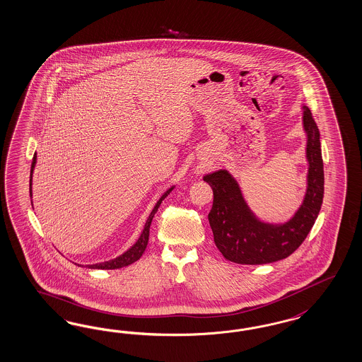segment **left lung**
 Here are the masks:
<instances>
[{
  "label": "left lung",
  "mask_w": 362,
  "mask_h": 362,
  "mask_svg": "<svg viewBox=\"0 0 362 362\" xmlns=\"http://www.w3.org/2000/svg\"><path fill=\"white\" fill-rule=\"evenodd\" d=\"M306 134V192L289 220L269 222L247 205L238 181L226 169L204 175L213 189L210 228L214 244L226 259L243 265H262L284 259L301 245L318 217L324 199V163L320 132L310 109L303 105Z\"/></svg>",
  "instance_id": "8db88e82"
}]
</instances>
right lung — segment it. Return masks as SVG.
Instances as JSON below:
<instances>
[{"label": "right lung", "instance_id": "add662e5", "mask_svg": "<svg viewBox=\"0 0 362 362\" xmlns=\"http://www.w3.org/2000/svg\"><path fill=\"white\" fill-rule=\"evenodd\" d=\"M35 163H37V154H35L33 157V163H32V168H30V199L33 196V192H32V184H33V172H35ZM175 185L169 187L163 196L158 199V201L156 202L154 208H153L148 220L145 222V226L141 232L140 237L137 238V241L133 244V245L129 247L127 252H124L122 255L113 258V259H109V261H104V262H97V264H92V265H85L86 268L89 269H119L124 268V267H128L130 264L136 262L137 259H140V257L144 255L146 245H148V241H149V230H151V223H152L153 217L154 214L157 213V210L160 208L161 202L163 199L168 197V194L175 189ZM32 206H33V199H32Z\"/></svg>", "mask_w": 362, "mask_h": 362}]
</instances>
